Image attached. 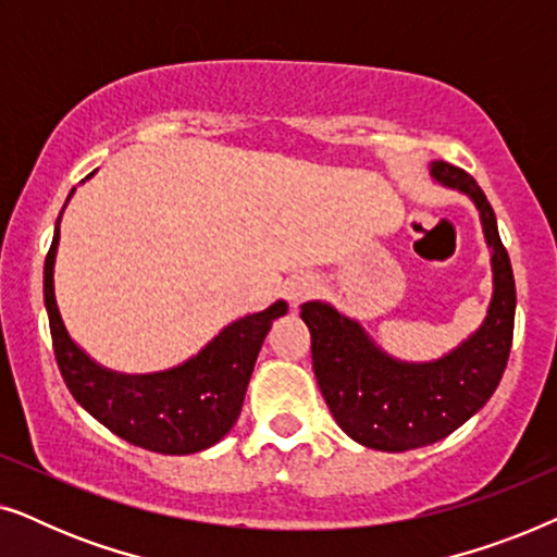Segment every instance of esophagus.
Returning <instances> with one entry per match:
<instances>
[{
    "mask_svg": "<svg viewBox=\"0 0 557 557\" xmlns=\"http://www.w3.org/2000/svg\"><path fill=\"white\" fill-rule=\"evenodd\" d=\"M317 288V281L314 276H309V273H301V276H292L286 281V299L292 304H299L307 299V296L314 292Z\"/></svg>",
    "mask_w": 557,
    "mask_h": 557,
    "instance_id": "obj_1",
    "label": "esophagus"
}]
</instances>
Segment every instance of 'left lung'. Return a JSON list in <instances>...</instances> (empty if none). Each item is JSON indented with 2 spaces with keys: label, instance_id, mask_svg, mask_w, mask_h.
<instances>
[{
  "label": "left lung",
  "instance_id": "left-lung-1",
  "mask_svg": "<svg viewBox=\"0 0 557 557\" xmlns=\"http://www.w3.org/2000/svg\"><path fill=\"white\" fill-rule=\"evenodd\" d=\"M431 177L469 195L482 218L494 273L484 324L441 360L400 362L330 304L307 301L301 307L311 332L314 375L334 421L357 444L377 451L436 444L467 423L497 391L512 347L515 276L492 205L476 180L459 166L433 162Z\"/></svg>",
  "mask_w": 557,
  "mask_h": 557
}]
</instances>
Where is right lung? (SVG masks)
Listing matches in <instances>:
<instances>
[{
    "label": "right lung",
    "instance_id": "right-lung-1",
    "mask_svg": "<svg viewBox=\"0 0 557 557\" xmlns=\"http://www.w3.org/2000/svg\"><path fill=\"white\" fill-rule=\"evenodd\" d=\"M58 240L60 218L45 258L42 292L52 349L73 398L116 436L154 454L185 456L218 444L238 421L256 357L273 319L286 314V301L225 326L208 347L177 368L151 375H124L90 360L60 319L52 288Z\"/></svg>",
    "mask_w": 557,
    "mask_h": 557
}]
</instances>
